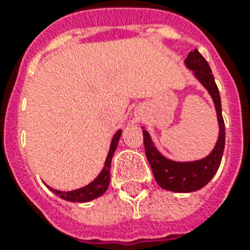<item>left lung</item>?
Here are the masks:
<instances>
[{"instance_id":"obj_1","label":"left lung","mask_w":250,"mask_h":250,"mask_svg":"<svg viewBox=\"0 0 250 250\" xmlns=\"http://www.w3.org/2000/svg\"><path fill=\"white\" fill-rule=\"evenodd\" d=\"M186 64L187 67L193 70L196 78L209 90V93L213 97L214 105L217 109L218 123H219V137L213 152L204 160L194 161V162H174L165 158L157 150L149 133L143 129L145 154L149 165L152 167L154 178L164 189L172 190V192H193L205 187L217 172L225 150L226 132L225 121L222 117L221 96L211 74V68L197 49H194L193 52H190L187 56Z\"/></svg>"}]
</instances>
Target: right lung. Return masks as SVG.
Returning a JSON list of instances; mask_svg holds the SVG:
<instances>
[{
  "mask_svg": "<svg viewBox=\"0 0 250 250\" xmlns=\"http://www.w3.org/2000/svg\"><path fill=\"white\" fill-rule=\"evenodd\" d=\"M122 131L119 129L113 137V141H111V145H110V150L109 154L106 157L105 161V167L102 168V171L100 172L97 178L94 179L93 182L88 184V186L80 188V189L76 190H70V192H61V190L52 189L53 193H56L57 196H60L61 198L63 200H67V201L72 202H86L93 200V198L100 197L101 194L105 193V190L107 189L110 183V165H111V158H113V154L117 149L118 141H119V137H121Z\"/></svg>",
  "mask_w": 250,
  "mask_h": 250,
  "instance_id": "add662e5",
  "label": "right lung"
}]
</instances>
